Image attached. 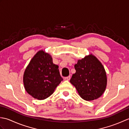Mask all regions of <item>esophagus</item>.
Returning <instances> with one entry per match:
<instances>
[{
	"mask_svg": "<svg viewBox=\"0 0 129 129\" xmlns=\"http://www.w3.org/2000/svg\"><path fill=\"white\" fill-rule=\"evenodd\" d=\"M64 79L66 80H69L70 79V76H67V77H65L64 78Z\"/></svg>",
	"mask_w": 129,
	"mask_h": 129,
	"instance_id": "34e87169",
	"label": "esophagus"
}]
</instances>
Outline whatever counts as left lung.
<instances>
[{
	"mask_svg": "<svg viewBox=\"0 0 129 129\" xmlns=\"http://www.w3.org/2000/svg\"><path fill=\"white\" fill-rule=\"evenodd\" d=\"M76 73L70 79L84 100L91 101L100 97L107 84L105 69L102 64L92 55L79 60L74 65Z\"/></svg>",
	"mask_w": 129,
	"mask_h": 129,
	"instance_id": "left-lung-1",
	"label": "left lung"
}]
</instances>
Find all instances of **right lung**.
<instances>
[{"label": "right lung", "instance_id": "right-lung-1", "mask_svg": "<svg viewBox=\"0 0 129 129\" xmlns=\"http://www.w3.org/2000/svg\"><path fill=\"white\" fill-rule=\"evenodd\" d=\"M62 80L59 67L53 64L50 55L43 50L38 51L33 57L23 76L26 91L38 100L50 96Z\"/></svg>", "mask_w": 129, "mask_h": 129}]
</instances>
